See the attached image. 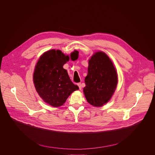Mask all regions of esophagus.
<instances>
[{
	"label": "esophagus",
	"instance_id": "34e87169",
	"mask_svg": "<svg viewBox=\"0 0 155 155\" xmlns=\"http://www.w3.org/2000/svg\"><path fill=\"white\" fill-rule=\"evenodd\" d=\"M78 87H79V89H80V90H81V89H82L81 83H78Z\"/></svg>",
	"mask_w": 155,
	"mask_h": 155
}]
</instances>
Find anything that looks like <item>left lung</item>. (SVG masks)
<instances>
[{
    "instance_id": "left-lung-1",
    "label": "left lung",
    "mask_w": 155,
    "mask_h": 155,
    "mask_svg": "<svg viewBox=\"0 0 155 155\" xmlns=\"http://www.w3.org/2000/svg\"><path fill=\"white\" fill-rule=\"evenodd\" d=\"M85 83L84 92L90 104L102 106L110 99L117 86V74L105 53L98 52L92 56Z\"/></svg>"
}]
</instances>
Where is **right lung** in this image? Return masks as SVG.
<instances>
[{"mask_svg": "<svg viewBox=\"0 0 155 155\" xmlns=\"http://www.w3.org/2000/svg\"><path fill=\"white\" fill-rule=\"evenodd\" d=\"M71 58H78V52L74 51ZM60 50L48 51L40 57L35 67L33 82L36 89L46 103L52 107L62 106L68 97L79 89L70 80L63 65L69 60Z\"/></svg>", "mask_w": 155, "mask_h": 155, "instance_id": "add662e5", "label": "right lung"}]
</instances>
